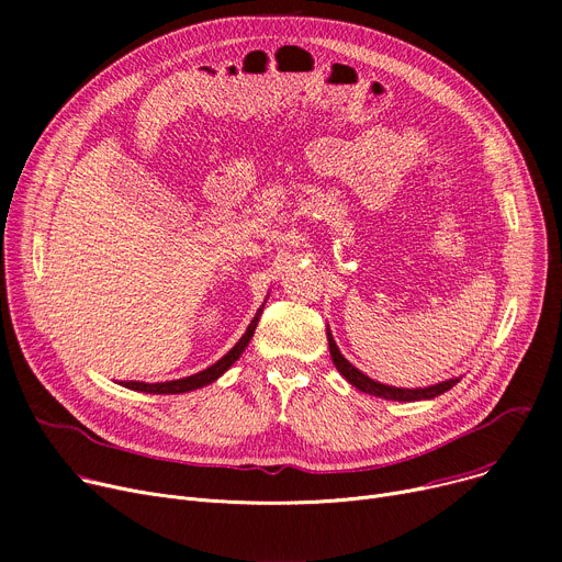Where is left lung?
Masks as SVG:
<instances>
[{
  "mask_svg": "<svg viewBox=\"0 0 562 562\" xmlns=\"http://www.w3.org/2000/svg\"><path fill=\"white\" fill-rule=\"evenodd\" d=\"M328 344H330V356L333 362L337 367V371L350 382L352 387H358L364 394L378 396V398H385V401H398V403H409V401H426V398H435L439 394L449 392L453 385H458L460 378H449V380H441L437 385L430 387H417V390H407V387H392V385H382V382H375L373 378L364 375L360 369L352 367L344 356L339 346L333 339V333L328 328Z\"/></svg>",
  "mask_w": 562,
  "mask_h": 562,
  "instance_id": "left-lung-1",
  "label": "left lung"
}]
</instances>
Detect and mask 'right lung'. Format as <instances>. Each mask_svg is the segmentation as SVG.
Wrapping results in <instances>:
<instances>
[{"instance_id": "add662e5", "label": "right lung", "mask_w": 562, "mask_h": 562, "mask_svg": "<svg viewBox=\"0 0 562 562\" xmlns=\"http://www.w3.org/2000/svg\"><path fill=\"white\" fill-rule=\"evenodd\" d=\"M263 303H266V301H263ZM261 312H263V305H261V307L257 310V314L252 316L250 326H248V330L244 333V337H241L239 341H236V344L232 346V350H227L225 356H223L216 364L206 367L204 371H198V373H193V375L180 378V380H166V382H138V380H130V382H123V387H130V390H134V392H145V394H184V392H193V390L206 387V385H210V382L218 380L236 360L241 358V352L248 348V344H250V339H252V335H255V328H257Z\"/></svg>"}]
</instances>
